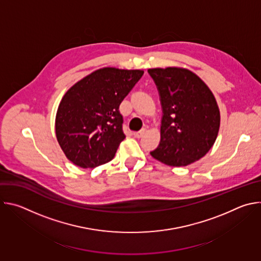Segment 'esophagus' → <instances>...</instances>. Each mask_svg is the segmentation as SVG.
I'll return each instance as SVG.
<instances>
[{
    "label": "esophagus",
    "instance_id": "obj_1",
    "mask_svg": "<svg viewBox=\"0 0 261 261\" xmlns=\"http://www.w3.org/2000/svg\"><path fill=\"white\" fill-rule=\"evenodd\" d=\"M144 133H145V129L143 128V129L139 130L138 132H135V133H134V136L137 137V138H140V137H142V136L144 135Z\"/></svg>",
    "mask_w": 261,
    "mask_h": 261
}]
</instances>
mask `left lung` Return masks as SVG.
<instances>
[{
  "label": "left lung",
  "instance_id": "obj_1",
  "mask_svg": "<svg viewBox=\"0 0 261 261\" xmlns=\"http://www.w3.org/2000/svg\"><path fill=\"white\" fill-rule=\"evenodd\" d=\"M162 106L161 139L150 154L174 167L202 158L214 145L220 128V111L208 87L188 69H148Z\"/></svg>",
  "mask_w": 261,
  "mask_h": 261
}]
</instances>
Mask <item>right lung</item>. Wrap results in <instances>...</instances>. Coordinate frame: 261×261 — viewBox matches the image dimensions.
<instances>
[{"label": "right lung", "mask_w": 261, "mask_h": 261, "mask_svg": "<svg viewBox=\"0 0 261 261\" xmlns=\"http://www.w3.org/2000/svg\"><path fill=\"white\" fill-rule=\"evenodd\" d=\"M142 75V70L106 67L66 92L57 111L56 135L72 163L94 168L114 159L126 137L120 104Z\"/></svg>", "instance_id": "1"}]
</instances>
